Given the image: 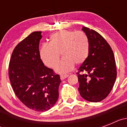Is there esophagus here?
I'll return each mask as SVG.
<instances>
[{"instance_id": "obj_1", "label": "esophagus", "mask_w": 127, "mask_h": 127, "mask_svg": "<svg viewBox=\"0 0 127 127\" xmlns=\"http://www.w3.org/2000/svg\"><path fill=\"white\" fill-rule=\"evenodd\" d=\"M69 76V75L68 74H64V75H61L60 76V79H62V80H64V79H65V78H67V77Z\"/></svg>"}]
</instances>
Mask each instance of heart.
Returning <instances> with one entry per match:
<instances>
[{
  "label": "heart",
  "instance_id": "b5f03b06",
  "mask_svg": "<svg viewBox=\"0 0 127 127\" xmlns=\"http://www.w3.org/2000/svg\"><path fill=\"white\" fill-rule=\"evenodd\" d=\"M89 53L88 38L83 32L64 30L55 33L50 38V44H44L40 50L43 62L54 67L63 54L64 59L55 67L58 73L70 71L74 64L80 65L86 60Z\"/></svg>",
  "mask_w": 127,
  "mask_h": 127
}]
</instances>
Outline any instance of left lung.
Wrapping results in <instances>:
<instances>
[{"instance_id":"1","label":"left lung","mask_w":127,"mask_h":127,"mask_svg":"<svg viewBox=\"0 0 127 127\" xmlns=\"http://www.w3.org/2000/svg\"><path fill=\"white\" fill-rule=\"evenodd\" d=\"M89 43L86 60L79 67L78 81L80 95L89 102L104 100L113 88L116 79L114 53L104 38L97 32L83 27Z\"/></svg>"}]
</instances>
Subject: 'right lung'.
<instances>
[{
    "label": "right lung",
    "mask_w": 127,
    "mask_h": 127,
    "mask_svg": "<svg viewBox=\"0 0 127 127\" xmlns=\"http://www.w3.org/2000/svg\"><path fill=\"white\" fill-rule=\"evenodd\" d=\"M41 32H33L13 50L9 76L14 94L29 108L44 112L53 107L58 98L60 76L44 65L39 46Z\"/></svg>",
    "instance_id": "obj_1"
}]
</instances>
